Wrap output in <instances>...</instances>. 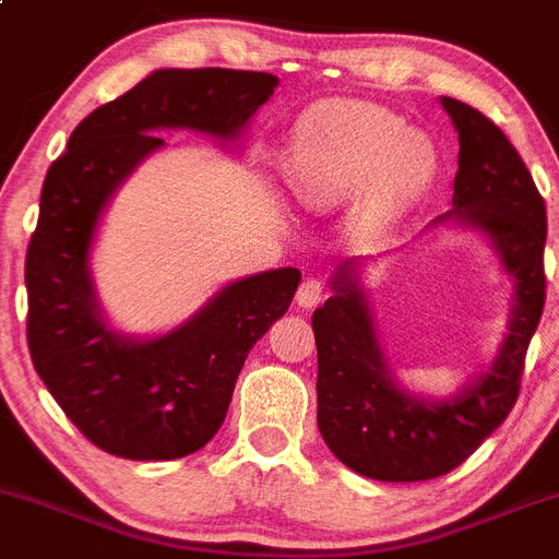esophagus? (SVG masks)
Returning <instances> with one entry per match:
<instances>
[{
	"label": "esophagus",
	"mask_w": 559,
	"mask_h": 559,
	"mask_svg": "<svg viewBox=\"0 0 559 559\" xmlns=\"http://www.w3.org/2000/svg\"><path fill=\"white\" fill-rule=\"evenodd\" d=\"M295 300L300 309H314V306H320L322 300H325V286L317 278H306L304 284H300V289H297Z\"/></svg>",
	"instance_id": "esophagus-1"
}]
</instances>
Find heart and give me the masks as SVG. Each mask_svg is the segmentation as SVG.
Wrapping results in <instances>:
<instances>
[{
  "instance_id": "obj_1",
  "label": "heart",
  "mask_w": 559,
  "mask_h": 559,
  "mask_svg": "<svg viewBox=\"0 0 559 559\" xmlns=\"http://www.w3.org/2000/svg\"><path fill=\"white\" fill-rule=\"evenodd\" d=\"M286 174L297 201L314 212L361 201V221L383 234L430 195L441 154L400 115L364 102H320L295 121Z\"/></svg>"
}]
</instances>
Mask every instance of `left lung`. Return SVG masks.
I'll list each match as a JSON object with an SVG mask.
<instances>
[{"instance_id": "1", "label": "left lung", "mask_w": 559, "mask_h": 559, "mask_svg": "<svg viewBox=\"0 0 559 559\" xmlns=\"http://www.w3.org/2000/svg\"><path fill=\"white\" fill-rule=\"evenodd\" d=\"M455 123L452 209L438 223L477 228L513 278V314L491 367L455 397H416L394 380L353 262L333 273V297L314 311L317 425L333 455L380 483H419L461 466L519 400L530 338L546 304V203L524 159L479 109L441 98Z\"/></svg>"}]
</instances>
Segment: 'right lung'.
Segmentation results:
<instances>
[{
	"mask_svg": "<svg viewBox=\"0 0 559 559\" xmlns=\"http://www.w3.org/2000/svg\"><path fill=\"white\" fill-rule=\"evenodd\" d=\"M278 76L231 68H159L93 109L51 162L27 248V342L35 372L82 436L129 461H174L212 441L245 358L286 314L300 270L223 286L165 336L112 331L98 309L91 250L115 190L165 140L192 129L237 140Z\"/></svg>",
	"mask_w": 559,
	"mask_h": 559,
	"instance_id": "add662e5",
	"label": "right lung"
}]
</instances>
